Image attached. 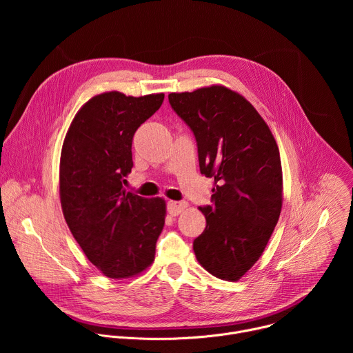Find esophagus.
Here are the masks:
<instances>
[{"label":"esophagus","instance_id":"34e87169","mask_svg":"<svg viewBox=\"0 0 353 353\" xmlns=\"http://www.w3.org/2000/svg\"><path fill=\"white\" fill-rule=\"evenodd\" d=\"M187 203H183V201H169L168 204V211L172 216H177L187 208Z\"/></svg>","mask_w":353,"mask_h":353}]
</instances>
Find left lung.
I'll return each instance as SVG.
<instances>
[{"instance_id":"1","label":"left lung","mask_w":353,"mask_h":353,"mask_svg":"<svg viewBox=\"0 0 353 353\" xmlns=\"http://www.w3.org/2000/svg\"><path fill=\"white\" fill-rule=\"evenodd\" d=\"M198 145L199 170L214 177L212 207H199L207 226L194 240L198 263L225 281H239L261 257L278 223L282 165L276 141L248 100L211 85L169 94Z\"/></svg>"}]
</instances>
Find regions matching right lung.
Returning a JSON list of instances; mask_svg holds the SVG:
<instances>
[{"label":"right lung","mask_w":353,"mask_h":353,"mask_svg":"<svg viewBox=\"0 0 353 353\" xmlns=\"http://www.w3.org/2000/svg\"><path fill=\"white\" fill-rule=\"evenodd\" d=\"M165 93L139 97L112 90L93 96L75 114L63 142L60 201L65 222L88 260L105 276L127 279L155 260L166 203L123 184L132 169V137Z\"/></svg>","instance_id":"1"}]
</instances>
